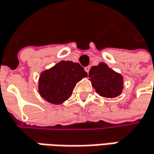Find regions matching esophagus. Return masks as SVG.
I'll list each match as a JSON object with an SVG mask.
<instances>
[{
    "label": "esophagus",
    "instance_id": "obj_1",
    "mask_svg": "<svg viewBox=\"0 0 154 154\" xmlns=\"http://www.w3.org/2000/svg\"><path fill=\"white\" fill-rule=\"evenodd\" d=\"M90 69H91V67H90V66H87V67H85V70L87 73H89V70H90Z\"/></svg>",
    "mask_w": 154,
    "mask_h": 154
}]
</instances>
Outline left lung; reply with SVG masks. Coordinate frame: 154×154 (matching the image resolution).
<instances>
[{"label": "left lung", "mask_w": 154, "mask_h": 154, "mask_svg": "<svg viewBox=\"0 0 154 154\" xmlns=\"http://www.w3.org/2000/svg\"><path fill=\"white\" fill-rule=\"evenodd\" d=\"M89 77L96 92L101 97L113 98L122 93L124 77L105 63H99L97 66H92L89 71Z\"/></svg>", "instance_id": "left-lung-1"}]
</instances>
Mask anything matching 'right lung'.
I'll return each instance as SVG.
<instances>
[{
    "instance_id": "add662e5",
    "label": "right lung",
    "mask_w": 154,
    "mask_h": 154,
    "mask_svg": "<svg viewBox=\"0 0 154 154\" xmlns=\"http://www.w3.org/2000/svg\"><path fill=\"white\" fill-rule=\"evenodd\" d=\"M87 76L78 63L60 61L40 74L38 92L50 104H63L72 95L73 89L77 83Z\"/></svg>"
}]
</instances>
